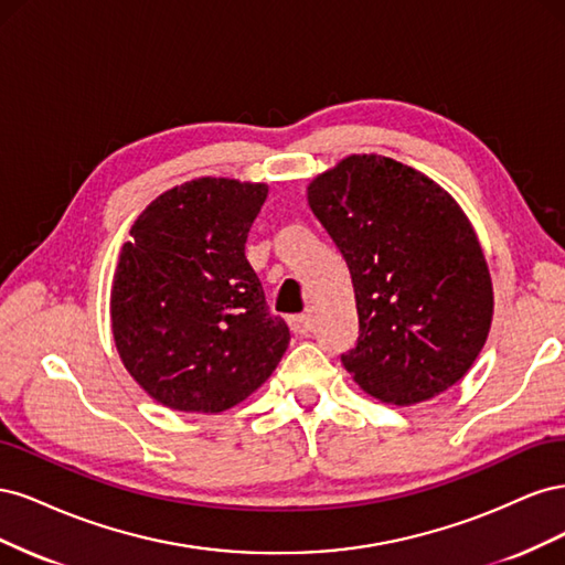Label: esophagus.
I'll return each mask as SVG.
<instances>
[{"label":"esophagus","mask_w":565,"mask_h":565,"mask_svg":"<svg viewBox=\"0 0 565 565\" xmlns=\"http://www.w3.org/2000/svg\"><path fill=\"white\" fill-rule=\"evenodd\" d=\"M289 330L299 337H309L313 332V316H292L289 318Z\"/></svg>","instance_id":"esophagus-1"}]
</instances>
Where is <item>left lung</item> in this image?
<instances>
[{
  "label": "left lung",
  "mask_w": 565,
  "mask_h": 565,
  "mask_svg": "<svg viewBox=\"0 0 565 565\" xmlns=\"http://www.w3.org/2000/svg\"><path fill=\"white\" fill-rule=\"evenodd\" d=\"M351 270L358 341L341 355L372 398L415 405L455 386L492 322V280L457 200L417 169L349 156L306 188Z\"/></svg>",
  "instance_id": "1"
}]
</instances>
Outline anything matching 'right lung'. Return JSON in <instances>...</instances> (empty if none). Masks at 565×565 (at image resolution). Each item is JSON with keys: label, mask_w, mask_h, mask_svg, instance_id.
<instances>
[{"label": "right lung", "mask_w": 565, "mask_h": 565, "mask_svg": "<svg viewBox=\"0 0 565 565\" xmlns=\"http://www.w3.org/2000/svg\"><path fill=\"white\" fill-rule=\"evenodd\" d=\"M266 183L202 177L134 221L110 289L119 361L152 401L216 415L243 403L289 344L245 256Z\"/></svg>", "instance_id": "add662e5"}]
</instances>
